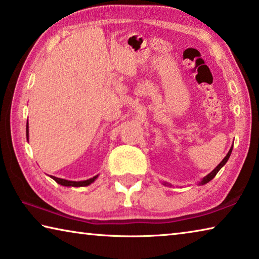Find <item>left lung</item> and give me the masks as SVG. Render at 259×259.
Wrapping results in <instances>:
<instances>
[{
	"label": "left lung",
	"instance_id": "left-lung-1",
	"mask_svg": "<svg viewBox=\"0 0 259 259\" xmlns=\"http://www.w3.org/2000/svg\"><path fill=\"white\" fill-rule=\"evenodd\" d=\"M232 150H233V146H232L231 147V150L229 151V153H227V154H226V156L224 157V159H223V161L221 162V163H219L217 166H216V168H214L213 170H212V171L211 172H210L209 175H207V176H205L203 179H202V181H201V184H202V185H204V184H207V183H209L210 181H211V179L214 177V176H216V175H217V172L219 171V170H221L222 169V166L223 165H224L225 163H226V162H227V160H229L230 159V155H231V153H232Z\"/></svg>",
	"mask_w": 259,
	"mask_h": 259
}]
</instances>
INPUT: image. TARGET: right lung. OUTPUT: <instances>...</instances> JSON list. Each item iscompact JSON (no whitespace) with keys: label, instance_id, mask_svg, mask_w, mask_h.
I'll list each match as a JSON object with an SVG mask.
<instances>
[{"label":"right lung","instance_id":"right-lung-1","mask_svg":"<svg viewBox=\"0 0 259 259\" xmlns=\"http://www.w3.org/2000/svg\"><path fill=\"white\" fill-rule=\"evenodd\" d=\"M26 136H27V140H28V121H27V126H26ZM52 179H55V181L60 184V185L63 186H74V187H80V186H88L90 185L91 183H94L96 181V178L97 176H95L90 179H87V181H83V182H72V181H66V179H61V178H57L55 176H51Z\"/></svg>","mask_w":259,"mask_h":259}]
</instances>
